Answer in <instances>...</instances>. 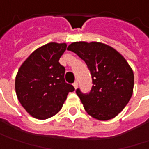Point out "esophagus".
<instances>
[{
	"mask_svg": "<svg viewBox=\"0 0 149 149\" xmlns=\"http://www.w3.org/2000/svg\"><path fill=\"white\" fill-rule=\"evenodd\" d=\"M73 86H74V89H76V88H77V86H78V83H77V81H75V82L73 84Z\"/></svg>",
	"mask_w": 149,
	"mask_h": 149,
	"instance_id": "34e87169",
	"label": "esophagus"
}]
</instances>
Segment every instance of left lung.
Returning <instances> with one entry per match:
<instances>
[{"label": "left lung", "mask_w": 149, "mask_h": 149, "mask_svg": "<svg viewBox=\"0 0 149 149\" xmlns=\"http://www.w3.org/2000/svg\"><path fill=\"white\" fill-rule=\"evenodd\" d=\"M67 50L84 60L91 72L93 85L90 92L76 90L86 113L99 120L117 116L133 93L134 74L127 61L114 48L101 42H73Z\"/></svg>", "instance_id": "1"}]
</instances>
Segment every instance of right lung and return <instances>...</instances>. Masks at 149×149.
<instances>
[{"label":"right lung","mask_w":149,"mask_h":149,"mask_svg":"<svg viewBox=\"0 0 149 149\" xmlns=\"http://www.w3.org/2000/svg\"><path fill=\"white\" fill-rule=\"evenodd\" d=\"M66 43L51 42L34 51L22 63L15 79L21 105L32 117L46 120L57 114L74 88L64 80L65 69L59 58Z\"/></svg>","instance_id":"1"}]
</instances>
